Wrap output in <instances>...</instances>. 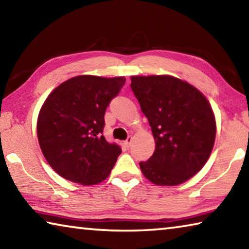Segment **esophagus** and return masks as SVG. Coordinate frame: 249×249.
I'll return each mask as SVG.
<instances>
[{"instance_id": "esophagus-1", "label": "esophagus", "mask_w": 249, "mask_h": 249, "mask_svg": "<svg viewBox=\"0 0 249 249\" xmlns=\"http://www.w3.org/2000/svg\"><path fill=\"white\" fill-rule=\"evenodd\" d=\"M132 141H133L132 137H130V138H127V140L124 142V145H125L126 148H129L130 145H132Z\"/></svg>"}]
</instances>
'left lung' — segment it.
Listing matches in <instances>:
<instances>
[{"mask_svg": "<svg viewBox=\"0 0 249 249\" xmlns=\"http://www.w3.org/2000/svg\"><path fill=\"white\" fill-rule=\"evenodd\" d=\"M130 88L148 119L156 147L141 169L150 182L177 185L196 175L213 149L216 135L208 99L171 75H134Z\"/></svg>", "mask_w": 249, "mask_h": 249, "instance_id": "8db88e82", "label": "left lung"}]
</instances>
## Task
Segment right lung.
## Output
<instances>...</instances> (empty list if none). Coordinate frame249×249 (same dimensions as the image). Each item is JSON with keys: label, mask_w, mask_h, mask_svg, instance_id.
Returning a JSON list of instances; mask_svg holds the SVG:
<instances>
[{"label": "right lung", "mask_w": 249, "mask_h": 249, "mask_svg": "<svg viewBox=\"0 0 249 249\" xmlns=\"http://www.w3.org/2000/svg\"><path fill=\"white\" fill-rule=\"evenodd\" d=\"M125 80L78 75L46 99L37 120V136L47 162L62 178L92 185L111 174L122 149L105 141L104 114Z\"/></svg>", "instance_id": "1"}]
</instances>
